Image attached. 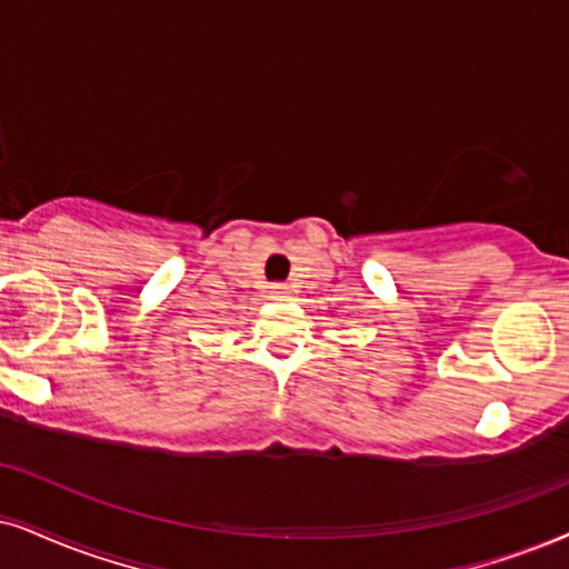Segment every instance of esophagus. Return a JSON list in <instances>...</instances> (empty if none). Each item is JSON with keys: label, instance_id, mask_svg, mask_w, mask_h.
<instances>
[{"label": "esophagus", "instance_id": "obj_1", "mask_svg": "<svg viewBox=\"0 0 569 569\" xmlns=\"http://www.w3.org/2000/svg\"><path fill=\"white\" fill-rule=\"evenodd\" d=\"M270 299H278V301L289 299V286H286V283H276V286H272Z\"/></svg>", "mask_w": 569, "mask_h": 569}]
</instances>
